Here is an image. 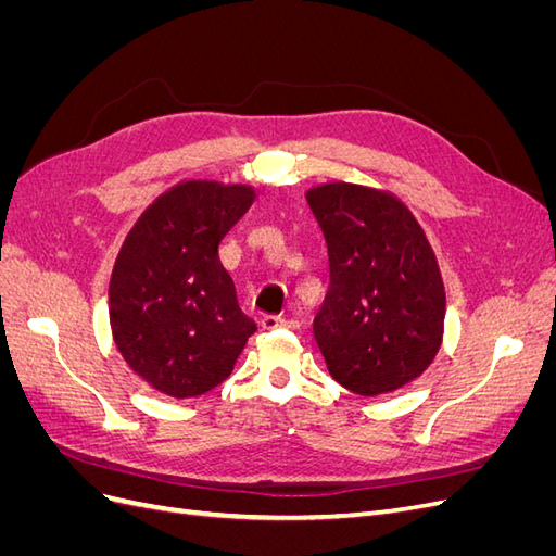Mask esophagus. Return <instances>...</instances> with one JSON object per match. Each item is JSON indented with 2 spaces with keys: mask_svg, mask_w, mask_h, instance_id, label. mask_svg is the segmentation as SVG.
<instances>
[{
  "mask_svg": "<svg viewBox=\"0 0 556 556\" xmlns=\"http://www.w3.org/2000/svg\"><path fill=\"white\" fill-rule=\"evenodd\" d=\"M262 327H264V329H278V327L296 329V327H299V323H294V319L278 317V315H264V317H262Z\"/></svg>",
  "mask_w": 556,
  "mask_h": 556,
  "instance_id": "esophagus-1",
  "label": "esophagus"
}]
</instances>
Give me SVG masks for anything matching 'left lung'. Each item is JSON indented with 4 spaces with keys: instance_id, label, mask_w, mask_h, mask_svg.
<instances>
[{
    "instance_id": "1",
    "label": "left lung",
    "mask_w": 556,
    "mask_h": 556,
    "mask_svg": "<svg viewBox=\"0 0 556 556\" xmlns=\"http://www.w3.org/2000/svg\"><path fill=\"white\" fill-rule=\"evenodd\" d=\"M329 250V292L313 333L331 378L378 396L422 376L443 343L439 260L403 201L333 180L306 192Z\"/></svg>"
}]
</instances>
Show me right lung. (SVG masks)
<instances>
[{"mask_svg":"<svg viewBox=\"0 0 556 556\" xmlns=\"http://www.w3.org/2000/svg\"><path fill=\"white\" fill-rule=\"evenodd\" d=\"M255 197L243 182H176L139 215L117 252L109 282L115 348L166 396H201L220 384L257 329L217 257Z\"/></svg>","mask_w":556,"mask_h":556,"instance_id":"add662e5","label":"right lung"}]
</instances>
